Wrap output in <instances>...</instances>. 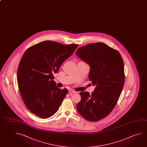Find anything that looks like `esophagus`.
<instances>
[{
    "instance_id": "1",
    "label": "esophagus",
    "mask_w": 147,
    "mask_h": 147,
    "mask_svg": "<svg viewBox=\"0 0 147 147\" xmlns=\"http://www.w3.org/2000/svg\"><path fill=\"white\" fill-rule=\"evenodd\" d=\"M69 93L70 95H71V94H72L73 93H75L76 91L73 90H70L69 91Z\"/></svg>"
}]
</instances>
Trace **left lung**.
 Instances as JSON below:
<instances>
[{
  "instance_id": "obj_1",
  "label": "left lung",
  "mask_w": 147,
  "mask_h": 147,
  "mask_svg": "<svg viewBox=\"0 0 147 147\" xmlns=\"http://www.w3.org/2000/svg\"><path fill=\"white\" fill-rule=\"evenodd\" d=\"M76 54L90 67L88 77L95 86L91 94L81 92L76 105L88 121L95 122L108 116L118 102L125 81L123 61L119 52L102 42L80 47Z\"/></svg>"
}]
</instances>
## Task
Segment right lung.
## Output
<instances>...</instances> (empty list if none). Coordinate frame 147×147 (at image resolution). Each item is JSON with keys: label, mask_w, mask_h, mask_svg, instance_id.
<instances>
[{"label": "right lung", "mask_w": 147, "mask_h": 147, "mask_svg": "<svg viewBox=\"0 0 147 147\" xmlns=\"http://www.w3.org/2000/svg\"><path fill=\"white\" fill-rule=\"evenodd\" d=\"M78 46L45 41L24 53L18 65L17 80L22 100L32 113L47 119L58 110L68 90L57 87L53 74Z\"/></svg>", "instance_id": "obj_1"}]
</instances>
